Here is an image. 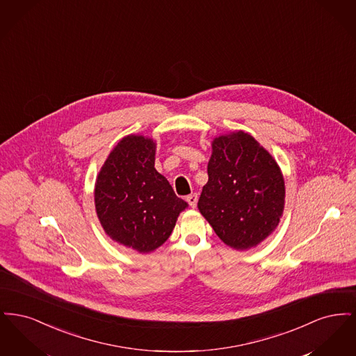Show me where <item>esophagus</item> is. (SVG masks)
<instances>
[{
    "mask_svg": "<svg viewBox=\"0 0 356 356\" xmlns=\"http://www.w3.org/2000/svg\"><path fill=\"white\" fill-rule=\"evenodd\" d=\"M186 202H188V204H189L192 208H195V207L197 205V195H196V193H192V195L186 196Z\"/></svg>",
    "mask_w": 356,
    "mask_h": 356,
    "instance_id": "esophagus-1",
    "label": "esophagus"
}]
</instances>
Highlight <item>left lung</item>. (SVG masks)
<instances>
[{"instance_id":"1","label":"left lung","mask_w":356,"mask_h":356,"mask_svg":"<svg viewBox=\"0 0 356 356\" xmlns=\"http://www.w3.org/2000/svg\"><path fill=\"white\" fill-rule=\"evenodd\" d=\"M199 211L221 240L238 251L271 235L284 209L282 170L267 149L243 131L215 137Z\"/></svg>"}]
</instances>
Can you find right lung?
Instances as JSON below:
<instances>
[{
  "instance_id": "right-lung-1",
  "label": "right lung",
  "mask_w": 356,
  "mask_h": 356,
  "mask_svg": "<svg viewBox=\"0 0 356 356\" xmlns=\"http://www.w3.org/2000/svg\"><path fill=\"white\" fill-rule=\"evenodd\" d=\"M156 143L122 137L97 175L95 205L105 234L140 254H149L170 236L188 204L154 168Z\"/></svg>"
}]
</instances>
